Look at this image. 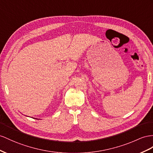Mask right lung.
Returning a JSON list of instances; mask_svg holds the SVG:
<instances>
[{
	"label": "right lung",
	"mask_w": 153,
	"mask_h": 153,
	"mask_svg": "<svg viewBox=\"0 0 153 153\" xmlns=\"http://www.w3.org/2000/svg\"><path fill=\"white\" fill-rule=\"evenodd\" d=\"M37 120H39V119H37Z\"/></svg>",
	"instance_id": "right-lung-1"
}]
</instances>
